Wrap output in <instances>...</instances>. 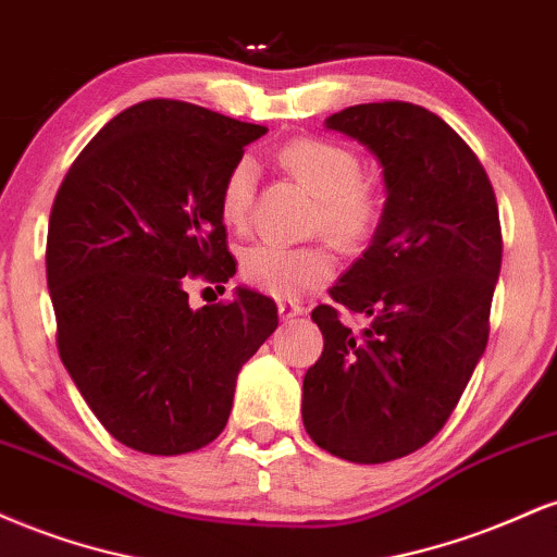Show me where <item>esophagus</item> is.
I'll list each match as a JSON object with an SVG mask.
<instances>
[{
  "instance_id": "1",
  "label": "esophagus",
  "mask_w": 557,
  "mask_h": 557,
  "mask_svg": "<svg viewBox=\"0 0 557 557\" xmlns=\"http://www.w3.org/2000/svg\"><path fill=\"white\" fill-rule=\"evenodd\" d=\"M277 311H280V319H296L304 314V306L293 304V300H280Z\"/></svg>"
}]
</instances>
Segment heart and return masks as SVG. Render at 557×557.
I'll list each match as a JSON object with an SVG mask.
<instances>
[{"label":"heart","instance_id":"heart-1","mask_svg":"<svg viewBox=\"0 0 557 557\" xmlns=\"http://www.w3.org/2000/svg\"><path fill=\"white\" fill-rule=\"evenodd\" d=\"M280 164L317 196L314 230L343 248H359L380 220V198L361 181L359 157L348 146L327 138H296L280 149ZM257 190V164L240 157L227 170L220 188V214L230 227H243L251 216ZM332 257L322 246H277L259 243L243 257V277L274 298H300L327 283Z\"/></svg>","mask_w":557,"mask_h":557}]
</instances>
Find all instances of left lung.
<instances>
[{
  "label": "left lung",
  "instance_id": "8db88e82",
  "mask_svg": "<svg viewBox=\"0 0 557 557\" xmlns=\"http://www.w3.org/2000/svg\"><path fill=\"white\" fill-rule=\"evenodd\" d=\"M324 127L372 151L387 198L369 248L330 290L372 324L354 332L332 306L311 311L324 350L300 413L322 450L385 463L443 430L487 348L500 216L474 151L424 107L356 104Z\"/></svg>",
  "mask_w": 557,
  "mask_h": 557
}]
</instances>
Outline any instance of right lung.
<instances>
[{
  "mask_svg": "<svg viewBox=\"0 0 557 557\" xmlns=\"http://www.w3.org/2000/svg\"><path fill=\"white\" fill-rule=\"evenodd\" d=\"M264 133L188 101H140L96 133L57 190V348L96 419L133 450L181 456L220 437L240 367L277 330L274 300L251 287L201 309L185 293L188 274H235L220 188Z\"/></svg>",
  "mask_w": 557,
  "mask_h": 557,
  "instance_id": "1",
  "label": "right lung"
}]
</instances>
